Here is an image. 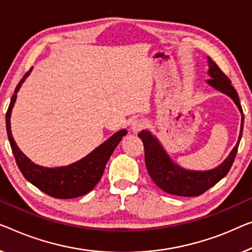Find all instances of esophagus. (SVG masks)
I'll return each mask as SVG.
<instances>
[{
  "label": "esophagus",
  "instance_id": "1",
  "mask_svg": "<svg viewBox=\"0 0 252 252\" xmlns=\"http://www.w3.org/2000/svg\"><path fill=\"white\" fill-rule=\"evenodd\" d=\"M146 126V121L144 119H136L134 121L131 123V130L133 132H139V131L144 129Z\"/></svg>",
  "mask_w": 252,
  "mask_h": 252
}]
</instances>
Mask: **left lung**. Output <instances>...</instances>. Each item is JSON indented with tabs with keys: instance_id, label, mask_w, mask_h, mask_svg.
Wrapping results in <instances>:
<instances>
[{
	"instance_id": "obj_1",
	"label": "left lung",
	"mask_w": 252,
	"mask_h": 252,
	"mask_svg": "<svg viewBox=\"0 0 252 252\" xmlns=\"http://www.w3.org/2000/svg\"><path fill=\"white\" fill-rule=\"evenodd\" d=\"M208 74L212 79H208L207 84L225 95L230 96L238 106L241 113V127H240L239 139L234 148L228 154L226 159L219 165V166L208 171H191L186 170L178 164L173 163L167 153L165 152L163 146L147 130H142L138 133L139 138L142 140L145 148V163L147 171L156 183L157 187L165 192L181 197H197L207 191L209 188L215 186L220 182L225 175L228 173L232 164L234 162L235 155L238 153V147L242 137L243 123H245V115L240 104L238 93L231 85V80L220 69L219 65L208 58Z\"/></svg>"
}]
</instances>
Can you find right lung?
<instances>
[{"instance_id":"1","label":"right lung","mask_w":252,"mask_h":252,"mask_svg":"<svg viewBox=\"0 0 252 252\" xmlns=\"http://www.w3.org/2000/svg\"><path fill=\"white\" fill-rule=\"evenodd\" d=\"M30 71L32 69L25 74L16 87L5 115L7 137H9L11 149H12L19 170L32 185L38 188L40 191H43L48 196L59 199H72L84 196L89 191H92L99 182L106 163L113 154L116 146L121 141L122 137L126 134V130L123 129L118 131L84 158L67 165V166L50 168L32 163L19 149L12 137V133H11L10 125L11 111L16 103L17 93L20 89L22 82L29 76Z\"/></svg>"}]
</instances>
